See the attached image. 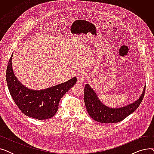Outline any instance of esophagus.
I'll use <instances>...</instances> for the list:
<instances>
[{"mask_svg":"<svg viewBox=\"0 0 154 154\" xmlns=\"http://www.w3.org/2000/svg\"><path fill=\"white\" fill-rule=\"evenodd\" d=\"M86 79V75L84 73H79L77 75V80L78 83H82Z\"/></svg>","mask_w":154,"mask_h":154,"instance_id":"esophagus-1","label":"esophagus"}]
</instances>
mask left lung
Segmentation results:
<instances>
[{
    "label": "left lung",
    "mask_w": 154,
    "mask_h": 154,
    "mask_svg": "<svg viewBox=\"0 0 154 154\" xmlns=\"http://www.w3.org/2000/svg\"><path fill=\"white\" fill-rule=\"evenodd\" d=\"M145 91V86L139 99L123 107L110 108L103 104L91 87L86 84L84 88V102L89 116L100 123H117L131 115L138 108L142 102Z\"/></svg>",
    "instance_id": "8db88e82"
}]
</instances>
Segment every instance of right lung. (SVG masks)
Wrapping results in <instances>:
<instances>
[{
  "instance_id": "right-lung-1",
  "label": "right lung",
  "mask_w": 154,
  "mask_h": 154,
  "mask_svg": "<svg viewBox=\"0 0 154 154\" xmlns=\"http://www.w3.org/2000/svg\"><path fill=\"white\" fill-rule=\"evenodd\" d=\"M12 57L7 65L6 80L11 95L21 112L26 116L37 120L52 117L59 109L63 95L77 82L73 77L68 81L41 91L30 90L23 86L14 75Z\"/></svg>"
}]
</instances>
